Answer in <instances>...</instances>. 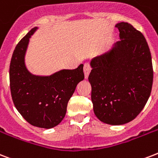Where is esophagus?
Instances as JSON below:
<instances>
[{
	"label": "esophagus",
	"instance_id": "1",
	"mask_svg": "<svg viewBox=\"0 0 158 158\" xmlns=\"http://www.w3.org/2000/svg\"><path fill=\"white\" fill-rule=\"evenodd\" d=\"M90 71H91V67H90L89 64H88V63L84 64V77H85V79H88Z\"/></svg>",
	"mask_w": 158,
	"mask_h": 158
}]
</instances>
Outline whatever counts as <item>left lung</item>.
Segmentation results:
<instances>
[{
  "label": "left lung",
  "instance_id": "8db88e82",
  "mask_svg": "<svg viewBox=\"0 0 158 158\" xmlns=\"http://www.w3.org/2000/svg\"><path fill=\"white\" fill-rule=\"evenodd\" d=\"M115 26L121 40L111 51L91 60L89 81L96 117L107 124L122 125L133 120L146 105L153 69L143 34L129 23Z\"/></svg>",
  "mask_w": 158,
  "mask_h": 158
}]
</instances>
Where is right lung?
Segmentation results:
<instances>
[{
  "instance_id": "add662e5",
  "label": "right lung",
  "mask_w": 158,
  "mask_h": 158,
  "mask_svg": "<svg viewBox=\"0 0 158 158\" xmlns=\"http://www.w3.org/2000/svg\"><path fill=\"white\" fill-rule=\"evenodd\" d=\"M37 29H31L15 47L10 64V87L13 103L21 116L33 126L48 129L57 126L65 116L69 98L84 79V64L50 76L31 74L25 55L30 38Z\"/></svg>"
}]
</instances>
